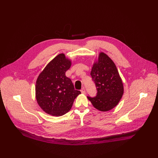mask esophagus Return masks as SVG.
<instances>
[{"mask_svg": "<svg viewBox=\"0 0 158 158\" xmlns=\"http://www.w3.org/2000/svg\"><path fill=\"white\" fill-rule=\"evenodd\" d=\"M81 91V93H82V94H85V88H84V87H82V88Z\"/></svg>", "mask_w": 158, "mask_h": 158, "instance_id": "esophagus-1", "label": "esophagus"}]
</instances>
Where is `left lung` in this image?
Here are the masks:
<instances>
[{"label":"left lung","instance_id":"8db88e82","mask_svg":"<svg viewBox=\"0 0 158 158\" xmlns=\"http://www.w3.org/2000/svg\"><path fill=\"white\" fill-rule=\"evenodd\" d=\"M95 83L97 94L95 97L87 96L93 106L101 111H108L119 102L124 93L122 80L116 66L106 54L100 53L91 72Z\"/></svg>","mask_w":158,"mask_h":158}]
</instances>
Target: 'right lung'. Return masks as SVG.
Wrapping results in <instances>:
<instances>
[{
  "instance_id": "1",
  "label": "right lung",
  "mask_w": 158,
  "mask_h": 158,
  "mask_svg": "<svg viewBox=\"0 0 158 158\" xmlns=\"http://www.w3.org/2000/svg\"><path fill=\"white\" fill-rule=\"evenodd\" d=\"M71 65L64 54L52 60L39 74L36 84V99L46 113L60 116L71 109L76 97L81 93L74 89L71 80L65 72Z\"/></svg>"
}]
</instances>
